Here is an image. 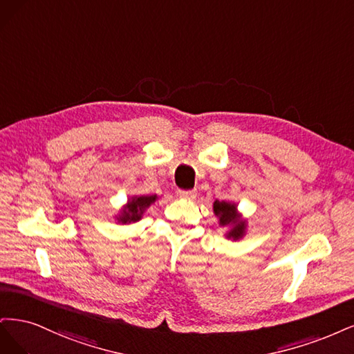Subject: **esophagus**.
Instances as JSON below:
<instances>
[{
    "mask_svg": "<svg viewBox=\"0 0 354 354\" xmlns=\"http://www.w3.org/2000/svg\"><path fill=\"white\" fill-rule=\"evenodd\" d=\"M176 196L179 197V198H184V200H194L197 197V192L194 191V189H188V191H185V189H178L176 191Z\"/></svg>",
    "mask_w": 354,
    "mask_h": 354,
    "instance_id": "34e87169",
    "label": "esophagus"
}]
</instances>
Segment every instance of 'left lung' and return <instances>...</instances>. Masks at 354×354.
Returning a JSON list of instances; mask_svg holds the SVG:
<instances>
[{"label":"left lung","instance_id":"8db88e82","mask_svg":"<svg viewBox=\"0 0 354 354\" xmlns=\"http://www.w3.org/2000/svg\"><path fill=\"white\" fill-rule=\"evenodd\" d=\"M213 213L219 219V226L227 227L225 234L226 238L241 239L247 232V221L243 219V214L238 212L236 204L232 201H219L213 203Z\"/></svg>","mask_w":354,"mask_h":354}]
</instances>
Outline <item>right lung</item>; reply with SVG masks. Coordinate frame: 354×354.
Masks as SVG:
<instances>
[{"label":"right lung","mask_w":354,"mask_h":354,"mask_svg":"<svg viewBox=\"0 0 354 354\" xmlns=\"http://www.w3.org/2000/svg\"><path fill=\"white\" fill-rule=\"evenodd\" d=\"M158 197L156 196H133L128 198V203L124 204L123 209L116 214V221L118 223L122 225H128V223H135L141 221L144 212L151 206V204L157 200Z\"/></svg>","instance_id":"right-lung-1"}]
</instances>
